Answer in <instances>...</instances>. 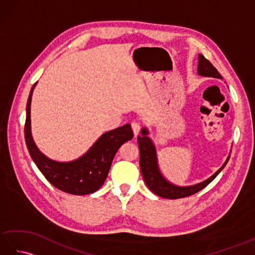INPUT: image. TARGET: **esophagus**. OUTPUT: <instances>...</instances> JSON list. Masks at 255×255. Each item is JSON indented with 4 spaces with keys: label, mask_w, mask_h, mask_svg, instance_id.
Wrapping results in <instances>:
<instances>
[{
    "label": "esophagus",
    "mask_w": 255,
    "mask_h": 255,
    "mask_svg": "<svg viewBox=\"0 0 255 255\" xmlns=\"http://www.w3.org/2000/svg\"><path fill=\"white\" fill-rule=\"evenodd\" d=\"M131 129H132V131H133L134 137H137L139 131H140V125L138 123H136V122L131 123Z\"/></svg>",
    "instance_id": "34e87169"
}]
</instances>
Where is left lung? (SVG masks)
<instances>
[{
  "label": "left lung",
  "mask_w": 255,
  "mask_h": 255,
  "mask_svg": "<svg viewBox=\"0 0 255 255\" xmlns=\"http://www.w3.org/2000/svg\"><path fill=\"white\" fill-rule=\"evenodd\" d=\"M197 72L199 75L203 77H213L217 79L221 78L220 73L217 71L213 64L210 63L204 56H198V68ZM148 129L142 128L141 134L138 136V144H139V151H140V170H141V174L143 180L147 184V186L152 193L158 195L160 197L167 198V199H177L191 196V195L202 191L208 184L217 176L220 171L226 166L227 162L229 161L230 155L227 158L224 165L215 173L213 176H210L207 180L198 183L196 185L192 186H176L174 184L167 182L163 175L161 174L158 165V159H156V152L155 147L151 139L148 137Z\"/></svg>",
  "instance_id": "8db88e82"
}]
</instances>
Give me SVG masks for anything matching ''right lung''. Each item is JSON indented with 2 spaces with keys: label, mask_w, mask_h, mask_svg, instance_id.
<instances>
[{
  "label": "right lung",
  "mask_w": 255,
  "mask_h": 255,
  "mask_svg": "<svg viewBox=\"0 0 255 255\" xmlns=\"http://www.w3.org/2000/svg\"><path fill=\"white\" fill-rule=\"evenodd\" d=\"M36 83L30 90L26 105L25 141L32 161L53 186L72 195L96 192L110 172L114 156L125 142L131 140L133 132L129 124L103 133L81 158L70 162H57L47 158L37 148L30 131V103Z\"/></svg>",
  "instance_id": "right-lung-1"
}]
</instances>
